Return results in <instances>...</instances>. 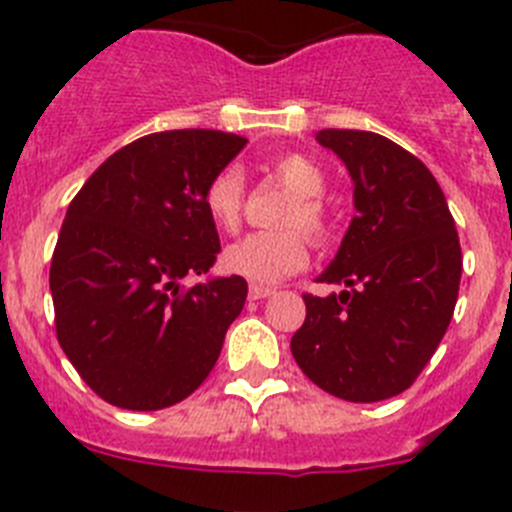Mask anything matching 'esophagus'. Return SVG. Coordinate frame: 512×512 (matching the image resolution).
Returning a JSON list of instances; mask_svg holds the SVG:
<instances>
[{
	"instance_id": "obj_1",
	"label": "esophagus",
	"mask_w": 512,
	"mask_h": 512,
	"mask_svg": "<svg viewBox=\"0 0 512 512\" xmlns=\"http://www.w3.org/2000/svg\"><path fill=\"white\" fill-rule=\"evenodd\" d=\"M277 292L274 287H264V284H251V289H248V295H251V300H266V297H271Z\"/></svg>"
}]
</instances>
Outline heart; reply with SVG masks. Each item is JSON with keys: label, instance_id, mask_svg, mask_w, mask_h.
Returning <instances> with one entry per match:
<instances>
[{"label": "heart", "instance_id": "1", "mask_svg": "<svg viewBox=\"0 0 512 512\" xmlns=\"http://www.w3.org/2000/svg\"><path fill=\"white\" fill-rule=\"evenodd\" d=\"M277 176L295 192L282 217L287 230H256L243 235L241 241L230 243L223 253L225 271L243 277L248 282H282L310 261V243H323L330 235V217L320 194L325 192V174L310 156L287 153L274 164ZM243 200H246V179L235 164L217 171L207 182L202 202L212 223L223 230H235L241 223Z\"/></svg>", "mask_w": 512, "mask_h": 512}]
</instances>
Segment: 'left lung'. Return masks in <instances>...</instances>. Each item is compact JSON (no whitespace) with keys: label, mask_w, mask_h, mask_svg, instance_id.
I'll return each instance as SVG.
<instances>
[{"label":"left lung","mask_w":512,"mask_h":512,"mask_svg":"<svg viewBox=\"0 0 512 512\" xmlns=\"http://www.w3.org/2000/svg\"><path fill=\"white\" fill-rule=\"evenodd\" d=\"M354 179L356 215L318 277L341 295L305 297L292 356L320 390L348 402L405 392L454 315L461 246L446 197L420 158L369 130H320Z\"/></svg>","instance_id":"obj_1"}]
</instances>
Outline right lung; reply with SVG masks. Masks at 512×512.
Listing matches in <instances>:
<instances>
[{"label": "right lung", "mask_w": 512, "mask_h": 512, "mask_svg": "<svg viewBox=\"0 0 512 512\" xmlns=\"http://www.w3.org/2000/svg\"><path fill=\"white\" fill-rule=\"evenodd\" d=\"M246 138L166 130L112 153L71 200L51 261L56 336L79 377L115 408L161 410L212 372L243 310V277L207 274L220 253L202 202Z\"/></svg>", "instance_id": "add662e5"}]
</instances>
